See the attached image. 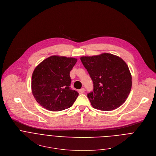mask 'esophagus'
<instances>
[{
  "mask_svg": "<svg viewBox=\"0 0 156 156\" xmlns=\"http://www.w3.org/2000/svg\"><path fill=\"white\" fill-rule=\"evenodd\" d=\"M84 91H85L84 88H81V89H80V92L81 93H84Z\"/></svg>",
  "mask_w": 156,
  "mask_h": 156,
  "instance_id": "obj_1",
  "label": "esophagus"
}]
</instances>
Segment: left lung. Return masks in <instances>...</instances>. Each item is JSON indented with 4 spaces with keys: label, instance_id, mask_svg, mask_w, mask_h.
I'll return each instance as SVG.
<instances>
[{
    "label": "left lung",
    "instance_id": "8db88e82",
    "mask_svg": "<svg viewBox=\"0 0 156 156\" xmlns=\"http://www.w3.org/2000/svg\"><path fill=\"white\" fill-rule=\"evenodd\" d=\"M80 59L93 82V91L87 95L93 108L111 111L121 106L129 96L132 83L126 63L108 53Z\"/></svg>",
    "mask_w": 156,
    "mask_h": 156
}]
</instances>
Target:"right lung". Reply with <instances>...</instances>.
I'll return each instance as SVG.
<instances>
[{"mask_svg": "<svg viewBox=\"0 0 156 156\" xmlns=\"http://www.w3.org/2000/svg\"><path fill=\"white\" fill-rule=\"evenodd\" d=\"M77 59L51 56L42 61L32 76V91L37 101L51 112H59L72 106L78 92L70 86V72Z\"/></svg>", "mask_w": 156, "mask_h": 156, "instance_id": "obj_1", "label": "right lung"}]
</instances>
